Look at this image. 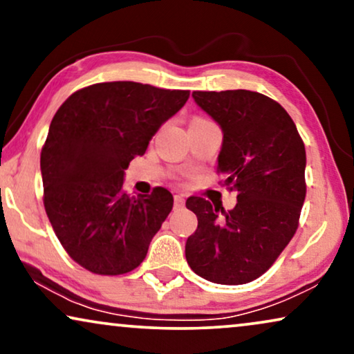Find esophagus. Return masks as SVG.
Returning <instances> with one entry per match:
<instances>
[{
	"label": "esophagus",
	"mask_w": 354,
	"mask_h": 354,
	"mask_svg": "<svg viewBox=\"0 0 354 354\" xmlns=\"http://www.w3.org/2000/svg\"><path fill=\"white\" fill-rule=\"evenodd\" d=\"M183 205H185V198H183V195L174 196V207H176V209H180Z\"/></svg>",
	"instance_id": "1"
}]
</instances>
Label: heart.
Listing matches in <instances>:
<instances>
[{
  "instance_id": "1",
  "label": "heart",
  "mask_w": 354,
  "mask_h": 354,
  "mask_svg": "<svg viewBox=\"0 0 354 354\" xmlns=\"http://www.w3.org/2000/svg\"><path fill=\"white\" fill-rule=\"evenodd\" d=\"M193 120H206V119H201V118H195Z\"/></svg>"
}]
</instances>
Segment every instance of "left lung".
<instances>
[{
	"label": "left lung",
	"instance_id": "8db88e82",
	"mask_svg": "<svg viewBox=\"0 0 354 354\" xmlns=\"http://www.w3.org/2000/svg\"><path fill=\"white\" fill-rule=\"evenodd\" d=\"M192 96L224 133L217 172L236 193V205L225 211L205 198H188L198 227L187 240V263L209 282H253L298 229L306 196L304 143L287 111L258 91H193Z\"/></svg>",
	"mask_w": 354,
	"mask_h": 354
}]
</instances>
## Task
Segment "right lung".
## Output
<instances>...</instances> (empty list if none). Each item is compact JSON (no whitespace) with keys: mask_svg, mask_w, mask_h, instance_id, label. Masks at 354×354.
<instances>
[{"mask_svg":"<svg viewBox=\"0 0 354 354\" xmlns=\"http://www.w3.org/2000/svg\"><path fill=\"white\" fill-rule=\"evenodd\" d=\"M188 96L104 82L77 90L57 109L40 156L43 203L61 245L82 268L120 275L142 264L174 198L162 187L127 195L124 171Z\"/></svg>","mask_w":354,"mask_h":354,"instance_id":"obj_1","label":"right lung"}]
</instances>
